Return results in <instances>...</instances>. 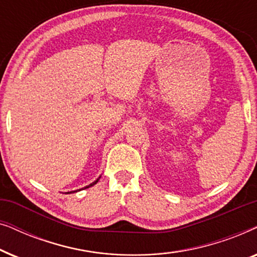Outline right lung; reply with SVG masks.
<instances>
[{
    "instance_id": "add662e5",
    "label": "right lung",
    "mask_w": 257,
    "mask_h": 257,
    "mask_svg": "<svg viewBox=\"0 0 257 257\" xmlns=\"http://www.w3.org/2000/svg\"><path fill=\"white\" fill-rule=\"evenodd\" d=\"M99 178H100V177H99ZM99 178H98V179H97V180H96V181H93V182H92V184H90V185H89V186H86V187H84V188H82V189H85V188H89V187H91V186H93V185H96V184H97V182H98V180H99ZM79 191H80V189H79ZM75 192H77V191H73V192H72V193H75ZM68 193H71V192H68Z\"/></svg>"
}]
</instances>
